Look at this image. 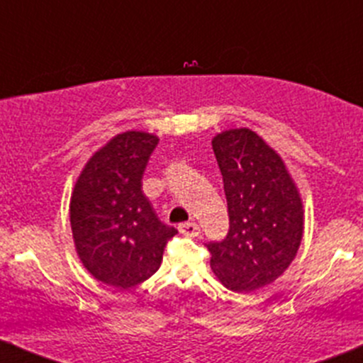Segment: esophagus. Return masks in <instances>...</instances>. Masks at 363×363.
<instances>
[{"mask_svg": "<svg viewBox=\"0 0 363 363\" xmlns=\"http://www.w3.org/2000/svg\"><path fill=\"white\" fill-rule=\"evenodd\" d=\"M179 230H181L182 234L187 235V237H198L199 234H201V228H199V225L196 222L181 223V225H179Z\"/></svg>", "mask_w": 363, "mask_h": 363, "instance_id": "34e87169", "label": "esophagus"}]
</instances>
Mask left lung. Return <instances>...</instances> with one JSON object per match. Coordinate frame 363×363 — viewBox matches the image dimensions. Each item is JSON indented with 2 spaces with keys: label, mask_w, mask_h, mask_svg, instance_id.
<instances>
[{
  "label": "left lung",
  "mask_w": 363,
  "mask_h": 363,
  "mask_svg": "<svg viewBox=\"0 0 363 363\" xmlns=\"http://www.w3.org/2000/svg\"><path fill=\"white\" fill-rule=\"evenodd\" d=\"M223 177L230 228L206 244L210 266L228 290L254 291L285 273L303 234V206L281 157L249 128L211 140Z\"/></svg>",
  "instance_id": "left-lung-1"
}]
</instances>
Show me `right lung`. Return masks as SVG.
Masks as SVG:
<instances>
[{
  "label": "right lung",
  "mask_w": 363,
  "mask_h": 363,
  "mask_svg": "<svg viewBox=\"0 0 363 363\" xmlns=\"http://www.w3.org/2000/svg\"><path fill=\"white\" fill-rule=\"evenodd\" d=\"M152 133L116 135L90 157L74 184L69 222L77 254L95 280L131 289L160 268L165 244L177 234L158 220L141 189Z\"/></svg>",
  "instance_id": "1"
}]
</instances>
